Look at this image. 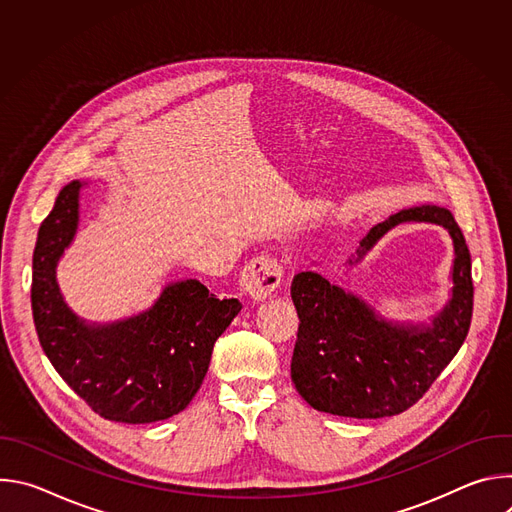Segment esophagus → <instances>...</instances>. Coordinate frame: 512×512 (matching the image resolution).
I'll return each mask as SVG.
<instances>
[{
	"instance_id": "1",
	"label": "esophagus",
	"mask_w": 512,
	"mask_h": 512,
	"mask_svg": "<svg viewBox=\"0 0 512 512\" xmlns=\"http://www.w3.org/2000/svg\"><path fill=\"white\" fill-rule=\"evenodd\" d=\"M283 265L271 255L253 257L241 271V291L251 300H265L279 287Z\"/></svg>"
}]
</instances>
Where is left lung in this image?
Listing matches in <instances>:
<instances>
[{"mask_svg": "<svg viewBox=\"0 0 512 512\" xmlns=\"http://www.w3.org/2000/svg\"><path fill=\"white\" fill-rule=\"evenodd\" d=\"M407 221L442 225L454 241L452 300L429 326L387 322L316 271H302L291 281L300 318L291 381L318 411L356 419L399 415L427 393L466 340L474 306L472 261L450 210L423 204L389 216L360 241L348 265Z\"/></svg>", "mask_w": 512, "mask_h": 512, "instance_id": "1", "label": "left lung"}]
</instances>
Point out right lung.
I'll return each instance as SVG.
<instances>
[{
    "label": "right lung",
    "instance_id": "add662e5",
    "mask_svg": "<svg viewBox=\"0 0 512 512\" xmlns=\"http://www.w3.org/2000/svg\"><path fill=\"white\" fill-rule=\"evenodd\" d=\"M72 180L44 218L32 257V314L52 367L85 403L109 421L154 423L188 407L208 371L216 338L241 312L198 279L164 287L158 302L133 318L87 324L58 289L56 265L79 227Z\"/></svg>",
    "mask_w": 512,
    "mask_h": 512
}]
</instances>
